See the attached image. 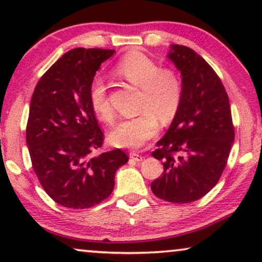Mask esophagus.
I'll return each instance as SVG.
<instances>
[{
  "label": "esophagus",
  "mask_w": 262,
  "mask_h": 262,
  "mask_svg": "<svg viewBox=\"0 0 262 262\" xmlns=\"http://www.w3.org/2000/svg\"><path fill=\"white\" fill-rule=\"evenodd\" d=\"M130 159L137 161V162H141V161H143V156L141 155V154H138L136 151H131L130 152Z\"/></svg>",
  "instance_id": "34e87169"
}]
</instances>
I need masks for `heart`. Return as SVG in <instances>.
Segmentation results:
<instances>
[{"instance_id": "b5f03b06", "label": "heart", "mask_w": 262, "mask_h": 262, "mask_svg": "<svg viewBox=\"0 0 262 262\" xmlns=\"http://www.w3.org/2000/svg\"><path fill=\"white\" fill-rule=\"evenodd\" d=\"M121 80L141 89L137 117L121 120L111 131L110 141L119 148H139L159 132L161 123L168 124L177 116L182 100V82L171 69H161L156 60L142 52L125 55L114 68ZM89 105L103 123L114 120V111L101 77H94L89 84Z\"/></svg>"}]
</instances>
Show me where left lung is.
Wrapping results in <instances>:
<instances>
[{"mask_svg":"<svg viewBox=\"0 0 262 262\" xmlns=\"http://www.w3.org/2000/svg\"><path fill=\"white\" fill-rule=\"evenodd\" d=\"M168 58L182 76V100L168 131L152 151L162 177L151 182L157 198L195 202L220 180L235 138L229 98L221 78L192 49L171 45Z\"/></svg>","mask_w":262,"mask_h":262,"instance_id":"8db88e82","label":"left lung"}]
</instances>
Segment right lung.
<instances>
[{"instance_id":"right-lung-1","label":"right lung","mask_w":262,"mask_h":262,"mask_svg":"<svg viewBox=\"0 0 262 262\" xmlns=\"http://www.w3.org/2000/svg\"><path fill=\"white\" fill-rule=\"evenodd\" d=\"M114 50L77 48L64 53L35 85L26 127L32 167L49 196L69 209L108 198L114 175L128 161L116 149L94 155L103 132L89 105V84Z\"/></svg>"}]
</instances>
